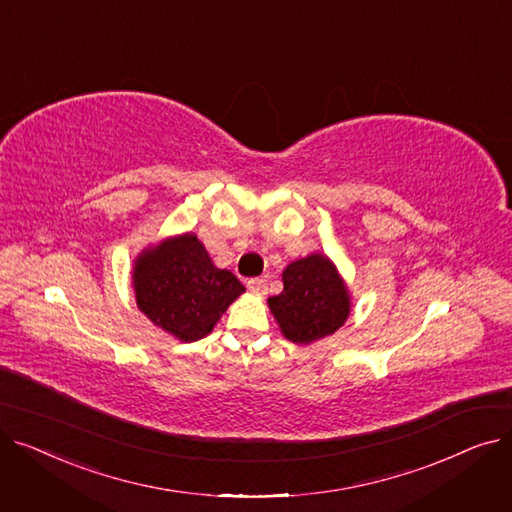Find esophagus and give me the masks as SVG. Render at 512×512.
Wrapping results in <instances>:
<instances>
[{"label":"esophagus","instance_id":"obj_1","mask_svg":"<svg viewBox=\"0 0 512 512\" xmlns=\"http://www.w3.org/2000/svg\"><path fill=\"white\" fill-rule=\"evenodd\" d=\"M247 288H249L251 292H255V294H265L267 282H265L263 278H251V280H247Z\"/></svg>","mask_w":512,"mask_h":512}]
</instances>
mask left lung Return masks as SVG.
<instances>
[{"label":"left lung","instance_id":"1","mask_svg":"<svg viewBox=\"0 0 512 512\" xmlns=\"http://www.w3.org/2000/svg\"><path fill=\"white\" fill-rule=\"evenodd\" d=\"M284 290L267 299L282 334L311 344L334 334L351 313V297L336 265L321 253L292 261L282 272Z\"/></svg>","mask_w":512,"mask_h":512}]
</instances>
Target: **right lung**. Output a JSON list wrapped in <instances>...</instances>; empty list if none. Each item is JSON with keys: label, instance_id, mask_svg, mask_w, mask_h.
<instances>
[{"label": "right lung", "instance_id": "obj_1", "mask_svg": "<svg viewBox=\"0 0 512 512\" xmlns=\"http://www.w3.org/2000/svg\"><path fill=\"white\" fill-rule=\"evenodd\" d=\"M132 286L137 307L182 342L207 336L245 292L232 272L213 265L191 232L161 240L134 259Z\"/></svg>", "mask_w": 512, "mask_h": 512}]
</instances>
